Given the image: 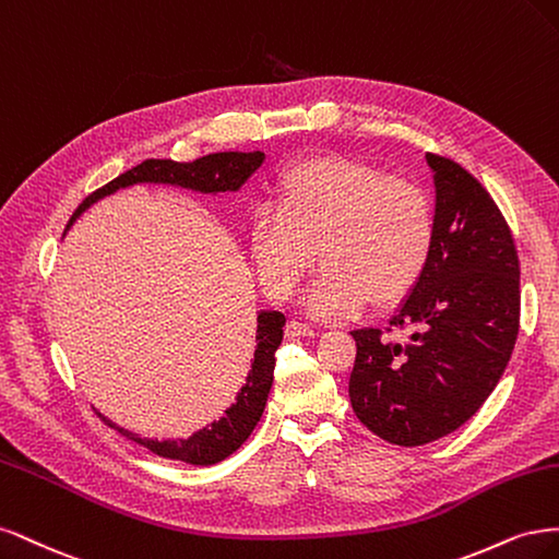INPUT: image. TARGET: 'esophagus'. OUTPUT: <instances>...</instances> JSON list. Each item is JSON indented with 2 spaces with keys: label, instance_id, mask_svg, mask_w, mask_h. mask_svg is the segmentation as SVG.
Returning <instances> with one entry per match:
<instances>
[{
  "label": "esophagus",
  "instance_id": "esophagus-1",
  "mask_svg": "<svg viewBox=\"0 0 559 559\" xmlns=\"http://www.w3.org/2000/svg\"><path fill=\"white\" fill-rule=\"evenodd\" d=\"M313 334V328L309 325V322H301V320H290L285 325V336L287 338H295V336H311Z\"/></svg>",
  "mask_w": 559,
  "mask_h": 559
}]
</instances>
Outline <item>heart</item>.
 <instances>
[{
    "label": "heart",
    "instance_id": "heart-1",
    "mask_svg": "<svg viewBox=\"0 0 559 559\" xmlns=\"http://www.w3.org/2000/svg\"><path fill=\"white\" fill-rule=\"evenodd\" d=\"M278 206L250 215L248 243L269 297L287 299L309 269H325L306 293L320 320H344L367 301L392 306L420 281L435 248L427 192L367 162L311 157L278 178Z\"/></svg>",
    "mask_w": 559,
    "mask_h": 559
}]
</instances>
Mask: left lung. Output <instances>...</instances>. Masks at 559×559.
Listing matches in <instances>:
<instances>
[{
  "instance_id": "left-lung-1",
  "label": "left lung",
  "mask_w": 559,
  "mask_h": 559,
  "mask_svg": "<svg viewBox=\"0 0 559 559\" xmlns=\"http://www.w3.org/2000/svg\"><path fill=\"white\" fill-rule=\"evenodd\" d=\"M435 171V248L390 318L408 338L353 330L348 394L355 416L397 445L455 431L490 397L520 328V262L490 192L457 162L427 153Z\"/></svg>"
}]
</instances>
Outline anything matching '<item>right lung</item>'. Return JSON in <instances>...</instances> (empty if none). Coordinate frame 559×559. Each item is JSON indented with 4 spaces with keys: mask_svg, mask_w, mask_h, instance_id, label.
I'll list each match as a JSON object with an SVG mask.
<instances>
[{
    "mask_svg": "<svg viewBox=\"0 0 559 559\" xmlns=\"http://www.w3.org/2000/svg\"><path fill=\"white\" fill-rule=\"evenodd\" d=\"M264 162V153H211L200 159L192 162H174V159H143L141 165L132 167L130 171L120 174L114 178L111 183L87 194L83 204L71 215L67 229L71 227L79 215L97 200L106 194H114L120 188H130L136 183H165V186H181L197 192H234L239 190L250 174H253ZM283 325L285 316L281 311H262L258 316V348L253 367L248 371L246 385L237 394V402H234L221 420L211 423L209 427L194 431L188 439L178 441H157L132 435L130 429L118 427L116 423L102 418L106 425L118 429L124 439H130L143 448H148L151 453L167 457V460H181L188 464H200L209 466L215 462H223L229 457L234 450H239L241 443L250 437V431L262 418V411L266 406L269 390L274 383V367H276V350L283 341Z\"/></svg>",
    "mask_w": 559,
    "mask_h": 559,
    "instance_id": "1",
    "label": "right lung"
}]
</instances>
